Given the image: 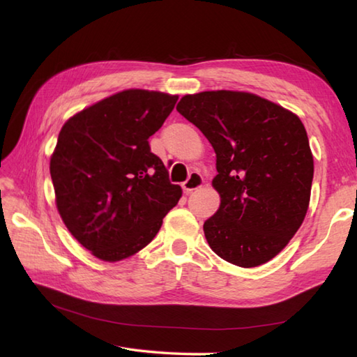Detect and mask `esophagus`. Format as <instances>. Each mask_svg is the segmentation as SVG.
I'll list each match as a JSON object with an SVG mask.
<instances>
[{
	"instance_id": "1",
	"label": "esophagus",
	"mask_w": 357,
	"mask_h": 357,
	"mask_svg": "<svg viewBox=\"0 0 357 357\" xmlns=\"http://www.w3.org/2000/svg\"><path fill=\"white\" fill-rule=\"evenodd\" d=\"M202 184H204V178L201 176V174L198 172H192L185 183H183V188L185 193H192L193 190H198V188H201Z\"/></svg>"
}]
</instances>
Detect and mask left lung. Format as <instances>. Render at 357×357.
<instances>
[{"label":"left lung","mask_w":357,"mask_h":357,"mask_svg":"<svg viewBox=\"0 0 357 357\" xmlns=\"http://www.w3.org/2000/svg\"><path fill=\"white\" fill-rule=\"evenodd\" d=\"M176 110L216 153V213L204 222L210 248L252 268L273 259L307 215L313 155L298 115L247 92L211 90L181 98Z\"/></svg>","instance_id":"left-lung-1"}]
</instances>
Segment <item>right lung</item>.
Instances as JSON below:
<instances>
[{"label":"right lung","mask_w":357,"mask_h":357,"mask_svg":"<svg viewBox=\"0 0 357 357\" xmlns=\"http://www.w3.org/2000/svg\"><path fill=\"white\" fill-rule=\"evenodd\" d=\"M176 101L178 95L123 90L67 119L58 135L50 158L56 208L98 259L138 253L183 195L149 146Z\"/></svg>","instance_id":"right-lung-1"}]
</instances>
